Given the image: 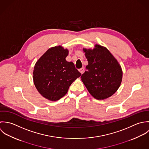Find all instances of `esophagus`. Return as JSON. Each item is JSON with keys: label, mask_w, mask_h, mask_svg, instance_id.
<instances>
[{"label": "esophagus", "mask_w": 149, "mask_h": 149, "mask_svg": "<svg viewBox=\"0 0 149 149\" xmlns=\"http://www.w3.org/2000/svg\"><path fill=\"white\" fill-rule=\"evenodd\" d=\"M84 71H85V68H84V67H82L81 68L79 69V71L81 74H83V73H84Z\"/></svg>", "instance_id": "34e87169"}]
</instances>
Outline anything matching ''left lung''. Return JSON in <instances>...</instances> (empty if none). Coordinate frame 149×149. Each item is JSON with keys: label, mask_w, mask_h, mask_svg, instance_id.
I'll list each match as a JSON object with an SVG mask.
<instances>
[{"label": "left lung", "mask_w": 149, "mask_h": 149, "mask_svg": "<svg viewBox=\"0 0 149 149\" xmlns=\"http://www.w3.org/2000/svg\"><path fill=\"white\" fill-rule=\"evenodd\" d=\"M88 61L86 71L81 77L90 94L97 100L112 95L121 84L123 72L117 60L105 47L96 45L84 49Z\"/></svg>", "instance_id": "left-lung-1"}]
</instances>
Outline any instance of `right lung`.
<instances>
[{"instance_id": "add662e5", "label": "right lung", "mask_w": 149, "mask_h": 149, "mask_svg": "<svg viewBox=\"0 0 149 149\" xmlns=\"http://www.w3.org/2000/svg\"><path fill=\"white\" fill-rule=\"evenodd\" d=\"M68 51L58 46L49 48L36 62L33 82L45 98L57 101L66 94L71 84L81 74L74 64L67 61Z\"/></svg>"}]
</instances>
